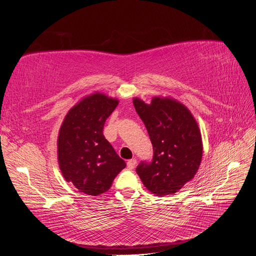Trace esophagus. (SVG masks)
I'll return each mask as SVG.
<instances>
[{
    "label": "esophagus",
    "instance_id": "esophagus-1",
    "mask_svg": "<svg viewBox=\"0 0 256 256\" xmlns=\"http://www.w3.org/2000/svg\"><path fill=\"white\" fill-rule=\"evenodd\" d=\"M136 166V160L134 158L128 160V162H127V168H128L129 170H132V168H134V166Z\"/></svg>",
    "mask_w": 256,
    "mask_h": 256
}]
</instances>
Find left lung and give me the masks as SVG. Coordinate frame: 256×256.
<instances>
[{
	"label": "left lung",
	"instance_id": "left-lung-1",
	"mask_svg": "<svg viewBox=\"0 0 256 256\" xmlns=\"http://www.w3.org/2000/svg\"><path fill=\"white\" fill-rule=\"evenodd\" d=\"M134 104L154 150L152 162H141L136 173L154 194H174L194 177L202 161L198 122L187 106L171 97H154L150 104L134 98Z\"/></svg>",
	"mask_w": 256,
	"mask_h": 256
}]
</instances>
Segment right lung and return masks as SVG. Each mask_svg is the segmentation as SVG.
Here are the masks:
<instances>
[{"mask_svg":"<svg viewBox=\"0 0 256 256\" xmlns=\"http://www.w3.org/2000/svg\"><path fill=\"white\" fill-rule=\"evenodd\" d=\"M118 99L95 92L66 114L58 136V160L65 180L80 192L97 196L111 188L126 166L102 134Z\"/></svg>","mask_w":256,"mask_h":256,"instance_id":"right-lung-1","label":"right lung"}]
</instances>
